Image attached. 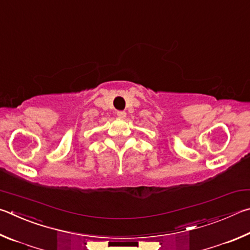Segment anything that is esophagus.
<instances>
[{
    "label": "esophagus",
    "instance_id": "1",
    "mask_svg": "<svg viewBox=\"0 0 250 250\" xmlns=\"http://www.w3.org/2000/svg\"><path fill=\"white\" fill-rule=\"evenodd\" d=\"M116 115H117V117H120V118H125V117H126V112H124V111H118V112L116 113Z\"/></svg>",
    "mask_w": 250,
    "mask_h": 250
}]
</instances>
